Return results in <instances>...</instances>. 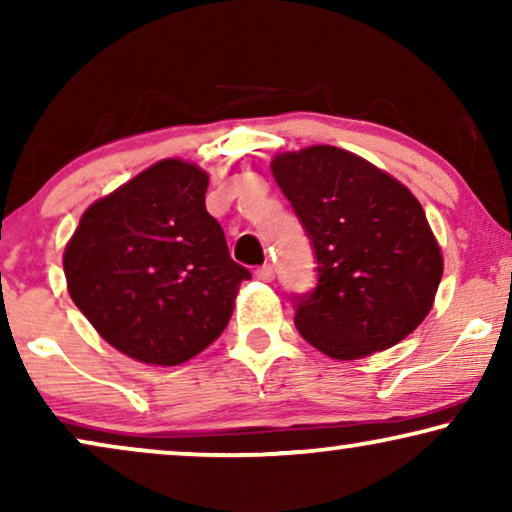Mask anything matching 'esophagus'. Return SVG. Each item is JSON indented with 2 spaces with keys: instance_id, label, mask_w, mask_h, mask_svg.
I'll return each mask as SVG.
<instances>
[{
  "instance_id": "34e87169",
  "label": "esophagus",
  "mask_w": 512,
  "mask_h": 512,
  "mask_svg": "<svg viewBox=\"0 0 512 512\" xmlns=\"http://www.w3.org/2000/svg\"><path fill=\"white\" fill-rule=\"evenodd\" d=\"M256 277L261 279V282H272V279H275V268H272L270 263H265L256 270Z\"/></svg>"
}]
</instances>
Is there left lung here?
Segmentation results:
<instances>
[{
    "instance_id": "obj_1",
    "label": "left lung",
    "mask_w": 512,
    "mask_h": 512,
    "mask_svg": "<svg viewBox=\"0 0 512 512\" xmlns=\"http://www.w3.org/2000/svg\"><path fill=\"white\" fill-rule=\"evenodd\" d=\"M270 167L317 258V286L293 296L298 333L331 359L352 361L415 331L443 277L415 195L338 146L279 153Z\"/></svg>"
}]
</instances>
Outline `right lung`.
Segmentation results:
<instances>
[{
	"label": "right lung",
	"mask_w": 512,
	"mask_h": 512,
	"mask_svg": "<svg viewBox=\"0 0 512 512\" xmlns=\"http://www.w3.org/2000/svg\"><path fill=\"white\" fill-rule=\"evenodd\" d=\"M207 174L160 160L97 200L65 249L69 296L95 331L153 366L193 359L223 333L251 272L207 212Z\"/></svg>",
	"instance_id": "1"
}]
</instances>
